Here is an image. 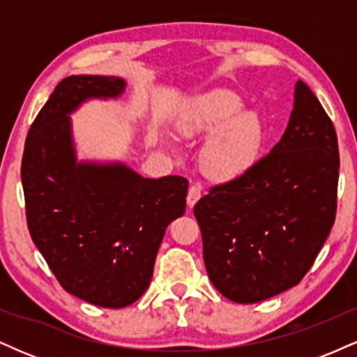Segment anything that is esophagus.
I'll use <instances>...</instances> for the list:
<instances>
[{"instance_id": "esophagus-1", "label": "esophagus", "mask_w": 357, "mask_h": 357, "mask_svg": "<svg viewBox=\"0 0 357 357\" xmlns=\"http://www.w3.org/2000/svg\"><path fill=\"white\" fill-rule=\"evenodd\" d=\"M199 198H202V186H199V184H191L190 191H188V198H186L188 206L190 208L195 206Z\"/></svg>"}]
</instances>
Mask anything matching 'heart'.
<instances>
[{"label": "heart", "mask_w": 357, "mask_h": 357, "mask_svg": "<svg viewBox=\"0 0 357 357\" xmlns=\"http://www.w3.org/2000/svg\"><path fill=\"white\" fill-rule=\"evenodd\" d=\"M240 97L216 92L192 105L179 121L184 137L208 136L203 173L220 184L236 183L255 169L265 144V126L255 112L245 110Z\"/></svg>", "instance_id": "heart-1"}]
</instances>
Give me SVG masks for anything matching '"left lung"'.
Instances as JSON below:
<instances>
[{"instance_id": "left-lung-1", "label": "left lung", "mask_w": 357, "mask_h": 357, "mask_svg": "<svg viewBox=\"0 0 357 357\" xmlns=\"http://www.w3.org/2000/svg\"><path fill=\"white\" fill-rule=\"evenodd\" d=\"M337 136L302 80L284 136L255 169L195 206L208 277L221 296L255 304L296 287L335 218Z\"/></svg>"}]
</instances>
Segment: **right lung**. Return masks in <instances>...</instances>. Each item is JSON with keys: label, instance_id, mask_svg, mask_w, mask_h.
<instances>
[{"label": "right lung", "instance_id": "1", "mask_svg": "<svg viewBox=\"0 0 357 357\" xmlns=\"http://www.w3.org/2000/svg\"><path fill=\"white\" fill-rule=\"evenodd\" d=\"M126 80L70 75L30 127L22 184L31 240L60 285L89 304L121 309L151 284L171 221L186 210L188 179L144 178L122 161L77 158L70 116L89 100H116Z\"/></svg>", "mask_w": 357, "mask_h": 357}]
</instances>
